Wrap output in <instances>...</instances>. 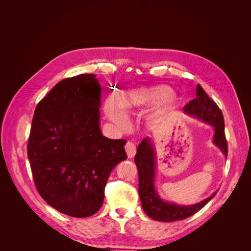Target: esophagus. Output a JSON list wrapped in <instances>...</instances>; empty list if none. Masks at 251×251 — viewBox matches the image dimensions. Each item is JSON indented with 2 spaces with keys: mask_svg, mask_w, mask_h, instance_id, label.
<instances>
[{
  "mask_svg": "<svg viewBox=\"0 0 251 251\" xmlns=\"http://www.w3.org/2000/svg\"><path fill=\"white\" fill-rule=\"evenodd\" d=\"M125 149H126L127 157L130 158V159H131V158H134V156H135V154H136V147H135V144H134L133 142L127 141L126 144V147H125Z\"/></svg>",
  "mask_w": 251,
  "mask_h": 251,
  "instance_id": "34e87169",
  "label": "esophagus"
}]
</instances>
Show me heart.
I'll list each match as a JSON object with an SVG mask.
<instances>
[{
	"instance_id": "b5f03b06",
	"label": "heart",
	"mask_w": 251,
	"mask_h": 251,
	"mask_svg": "<svg viewBox=\"0 0 251 251\" xmlns=\"http://www.w3.org/2000/svg\"><path fill=\"white\" fill-rule=\"evenodd\" d=\"M157 103L158 107L150 117L151 123H160L170 118L178 105V97L168 85L138 87L124 92L119 101L116 97L109 96L104 110L116 126L120 130H126L130 121L126 113H133Z\"/></svg>"
}]
</instances>
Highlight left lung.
I'll use <instances>...</instances> for the list:
<instances>
[{
  "label": "left lung",
  "instance_id": "1",
  "mask_svg": "<svg viewBox=\"0 0 251 251\" xmlns=\"http://www.w3.org/2000/svg\"><path fill=\"white\" fill-rule=\"evenodd\" d=\"M196 98L183 107L187 115L199 119L214 127L212 142L217 146L225 157H227V142L224 133V118L221 110L217 103L205 93L200 85L196 89ZM135 163L137 165L139 175L138 192L144 212L153 220L160 222H174L184 220L195 215L203 208L214 197L217 192L208 198L192 205H179L173 202L164 201L158 195L155 188L156 175V151L153 140L151 137L142 139L137 148L135 156Z\"/></svg>",
  "mask_w": 251,
  "mask_h": 251
}]
</instances>
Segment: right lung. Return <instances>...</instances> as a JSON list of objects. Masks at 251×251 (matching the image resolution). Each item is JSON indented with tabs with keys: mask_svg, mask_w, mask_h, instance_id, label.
Returning <instances> with one entry per match:
<instances>
[{
	"mask_svg": "<svg viewBox=\"0 0 251 251\" xmlns=\"http://www.w3.org/2000/svg\"><path fill=\"white\" fill-rule=\"evenodd\" d=\"M100 91L95 74L56 83L36 105L28 140L41 197L74 218L100 209L111 172L127 158L126 141L109 139L100 131Z\"/></svg>",
	"mask_w": 251,
	"mask_h": 251,
	"instance_id": "right-lung-1",
	"label": "right lung"
}]
</instances>
